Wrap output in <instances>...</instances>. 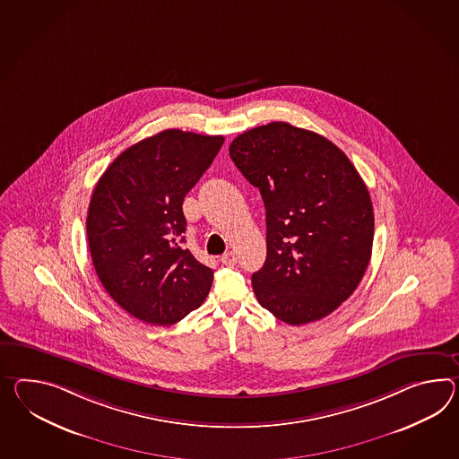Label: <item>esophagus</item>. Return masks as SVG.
<instances>
[{"label": "esophagus", "instance_id": "obj_1", "mask_svg": "<svg viewBox=\"0 0 459 459\" xmlns=\"http://www.w3.org/2000/svg\"><path fill=\"white\" fill-rule=\"evenodd\" d=\"M221 262H222L224 265H235V264H237L235 252H225L224 255L221 257Z\"/></svg>", "mask_w": 459, "mask_h": 459}]
</instances>
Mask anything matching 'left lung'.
Returning <instances> with one entry per match:
<instances>
[{"label":"left lung","mask_w":459,"mask_h":459,"mask_svg":"<svg viewBox=\"0 0 459 459\" xmlns=\"http://www.w3.org/2000/svg\"><path fill=\"white\" fill-rule=\"evenodd\" d=\"M229 152L265 205L267 258L252 275L258 303L289 325L330 315L371 258L373 205L357 169L326 137L289 123L246 131Z\"/></svg>","instance_id":"8db88e82"}]
</instances>
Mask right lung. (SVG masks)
Instances as JSON below:
<instances>
[{
	"label": "right lung",
	"mask_w": 459,
	"mask_h": 459,
	"mask_svg": "<svg viewBox=\"0 0 459 459\" xmlns=\"http://www.w3.org/2000/svg\"><path fill=\"white\" fill-rule=\"evenodd\" d=\"M222 144L224 135L166 129L126 149L94 187L92 265L114 302L146 324H178L212 287L213 270L182 247V202Z\"/></svg>",
	"instance_id": "add662e5"
}]
</instances>
